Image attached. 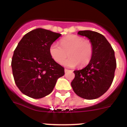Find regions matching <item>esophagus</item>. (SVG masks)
Listing matches in <instances>:
<instances>
[{
    "label": "esophagus",
    "instance_id": "1",
    "mask_svg": "<svg viewBox=\"0 0 127 127\" xmlns=\"http://www.w3.org/2000/svg\"><path fill=\"white\" fill-rule=\"evenodd\" d=\"M65 72H67L70 71V70H69V69H65Z\"/></svg>",
    "mask_w": 127,
    "mask_h": 127
}]
</instances>
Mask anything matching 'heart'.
<instances>
[{"label":"heart","instance_id":"heart-1","mask_svg":"<svg viewBox=\"0 0 127 127\" xmlns=\"http://www.w3.org/2000/svg\"><path fill=\"white\" fill-rule=\"evenodd\" d=\"M60 46L53 43L49 48L51 58L58 64L64 62V65L74 67L86 65L92 58L94 48L92 42L77 35H69L60 41Z\"/></svg>","mask_w":127,"mask_h":127}]
</instances>
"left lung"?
<instances>
[{
	"mask_svg": "<svg viewBox=\"0 0 127 127\" xmlns=\"http://www.w3.org/2000/svg\"><path fill=\"white\" fill-rule=\"evenodd\" d=\"M77 33L90 40L94 52L88 65L74 71L71 86L79 97L95 99L105 94L113 83L116 67L114 51L105 37L98 32L82 30Z\"/></svg>",
	"mask_w": 127,
	"mask_h": 127,
	"instance_id": "obj_1",
	"label": "left lung"
}]
</instances>
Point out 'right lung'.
<instances>
[{
  "instance_id": "obj_1",
  "label": "right lung",
  "mask_w": 127,
  "mask_h": 127,
  "mask_svg": "<svg viewBox=\"0 0 127 127\" xmlns=\"http://www.w3.org/2000/svg\"><path fill=\"white\" fill-rule=\"evenodd\" d=\"M60 33L37 29L26 33L14 51L11 67L14 82L28 97L41 98L52 92L64 68L51 57L49 48Z\"/></svg>"
}]
</instances>
